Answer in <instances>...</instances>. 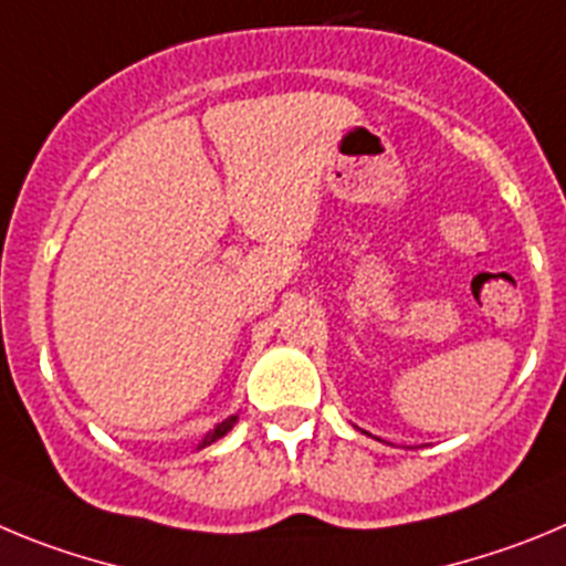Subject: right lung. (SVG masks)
Masks as SVG:
<instances>
[{"instance_id": "obj_1", "label": "right lung", "mask_w": 566, "mask_h": 566, "mask_svg": "<svg viewBox=\"0 0 566 566\" xmlns=\"http://www.w3.org/2000/svg\"><path fill=\"white\" fill-rule=\"evenodd\" d=\"M237 420H239V415H231V417H228V420H222L220 426H217V429H213V431H208V434L202 437V442H200V446H197V451H200V448H206V446H211V442L222 440V437H226L228 431H231L233 426H237Z\"/></svg>"}]
</instances>
